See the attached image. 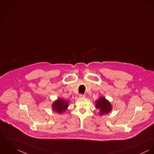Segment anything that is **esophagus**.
Segmentation results:
<instances>
[{"instance_id":"34e87169","label":"esophagus","mask_w":154,"mask_h":154,"mask_svg":"<svg viewBox=\"0 0 154 154\" xmlns=\"http://www.w3.org/2000/svg\"><path fill=\"white\" fill-rule=\"evenodd\" d=\"M79 96H80V97H81V98H84V97H85V94H80V95H79Z\"/></svg>"}]
</instances>
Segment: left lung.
Listing matches in <instances>:
<instances>
[{"label":"left lung","instance_id":"1","mask_svg":"<svg viewBox=\"0 0 154 154\" xmlns=\"http://www.w3.org/2000/svg\"><path fill=\"white\" fill-rule=\"evenodd\" d=\"M95 103L96 107L99 110V113L100 116L109 113L112 109L110 103L103 97H100Z\"/></svg>","mask_w":154,"mask_h":154}]
</instances>
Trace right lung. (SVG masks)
<instances>
[{"mask_svg": "<svg viewBox=\"0 0 154 154\" xmlns=\"http://www.w3.org/2000/svg\"><path fill=\"white\" fill-rule=\"evenodd\" d=\"M69 101L64 100L63 99H58L52 104V109L56 112L61 114L64 112L69 107Z\"/></svg>", "mask_w": 154, "mask_h": 154, "instance_id": "1", "label": "right lung"}]
</instances>
